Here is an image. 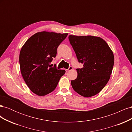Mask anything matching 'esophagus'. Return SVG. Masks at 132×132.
Listing matches in <instances>:
<instances>
[{
  "mask_svg": "<svg viewBox=\"0 0 132 132\" xmlns=\"http://www.w3.org/2000/svg\"><path fill=\"white\" fill-rule=\"evenodd\" d=\"M73 69V67H69V68L68 69H65V71H70V70H72Z\"/></svg>",
  "mask_w": 132,
  "mask_h": 132,
  "instance_id": "34e87169",
  "label": "esophagus"
}]
</instances>
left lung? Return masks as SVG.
Masks as SVG:
<instances>
[{
    "label": "left lung",
    "mask_w": 132,
    "mask_h": 132,
    "mask_svg": "<svg viewBox=\"0 0 132 132\" xmlns=\"http://www.w3.org/2000/svg\"><path fill=\"white\" fill-rule=\"evenodd\" d=\"M69 39L79 62L77 79L71 81L78 94L90 97L99 93L109 81L114 64L112 51L103 39L93 36L69 35Z\"/></svg>",
    "instance_id": "8db88e82"
}]
</instances>
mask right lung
Returning <instances> with one entry per match:
<instances>
[{"mask_svg":"<svg viewBox=\"0 0 132 132\" xmlns=\"http://www.w3.org/2000/svg\"><path fill=\"white\" fill-rule=\"evenodd\" d=\"M68 35L39 32L32 36L22 47L19 55L21 73L27 86L36 95L42 96L51 93L64 75V70L51 67L50 64Z\"/></svg>","mask_w":132,"mask_h":132,"instance_id":"1","label":"right lung"}]
</instances>
